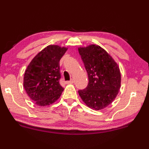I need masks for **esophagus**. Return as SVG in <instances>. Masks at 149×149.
Returning <instances> with one entry per match:
<instances>
[{
	"label": "esophagus",
	"mask_w": 149,
	"mask_h": 149,
	"mask_svg": "<svg viewBox=\"0 0 149 149\" xmlns=\"http://www.w3.org/2000/svg\"><path fill=\"white\" fill-rule=\"evenodd\" d=\"M74 83V80L73 79H71V80H69L68 81H66V84H73Z\"/></svg>",
	"instance_id": "1"
}]
</instances>
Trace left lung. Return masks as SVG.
Wrapping results in <instances>:
<instances>
[{
    "label": "left lung",
    "mask_w": 149,
    "mask_h": 149,
    "mask_svg": "<svg viewBox=\"0 0 149 149\" xmlns=\"http://www.w3.org/2000/svg\"><path fill=\"white\" fill-rule=\"evenodd\" d=\"M88 77L86 88L78 91L81 100L95 110L110 104L117 97L121 85V74L117 62L98 45L79 47Z\"/></svg>",
    "instance_id": "8db88e82"
}]
</instances>
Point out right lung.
<instances>
[{"label":"right lung","mask_w":149,"mask_h":149,"mask_svg":"<svg viewBox=\"0 0 149 149\" xmlns=\"http://www.w3.org/2000/svg\"><path fill=\"white\" fill-rule=\"evenodd\" d=\"M68 48L49 45L33 58L25 71L24 87L34 103L40 107L52 104L60 97L64 88L59 61Z\"/></svg>","instance_id":"add662e5"}]
</instances>
